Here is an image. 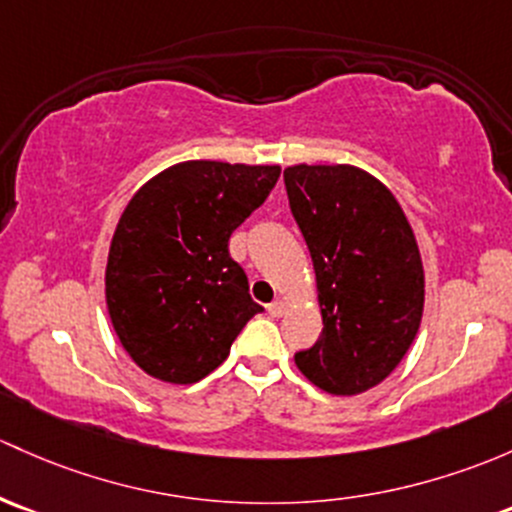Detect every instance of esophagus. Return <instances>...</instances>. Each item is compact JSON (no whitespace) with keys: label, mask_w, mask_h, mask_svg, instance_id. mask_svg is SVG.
Wrapping results in <instances>:
<instances>
[{"label":"esophagus","mask_w":512,"mask_h":512,"mask_svg":"<svg viewBox=\"0 0 512 512\" xmlns=\"http://www.w3.org/2000/svg\"><path fill=\"white\" fill-rule=\"evenodd\" d=\"M267 311H270V316H274V319H279V316H284V311H287V301L284 299L272 301V304L267 306Z\"/></svg>","instance_id":"esophagus-1"}]
</instances>
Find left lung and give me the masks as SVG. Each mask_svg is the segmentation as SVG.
I'll use <instances>...</instances> for the list:
<instances>
[{
	"label": "left lung",
	"mask_w": 512,
	"mask_h": 512,
	"mask_svg": "<svg viewBox=\"0 0 512 512\" xmlns=\"http://www.w3.org/2000/svg\"><path fill=\"white\" fill-rule=\"evenodd\" d=\"M284 186L324 319L294 363L324 392L358 395L383 383L419 331L424 270L412 225L390 188L358 166H289Z\"/></svg>",
	"instance_id": "obj_1"
}]
</instances>
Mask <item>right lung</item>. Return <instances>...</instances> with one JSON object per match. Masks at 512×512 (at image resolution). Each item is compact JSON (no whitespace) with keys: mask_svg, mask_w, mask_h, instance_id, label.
<instances>
[{"mask_svg":"<svg viewBox=\"0 0 512 512\" xmlns=\"http://www.w3.org/2000/svg\"><path fill=\"white\" fill-rule=\"evenodd\" d=\"M279 171L181 161L127 203L110 242L105 297L117 338L147 375L198 383L262 311L228 240L265 203Z\"/></svg>","mask_w":512,"mask_h":512,"instance_id":"add662e5","label":"right lung"}]
</instances>
